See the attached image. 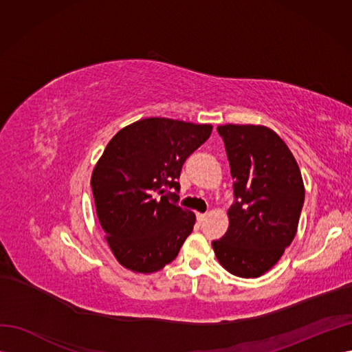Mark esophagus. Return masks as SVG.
Returning <instances> with one entry per match:
<instances>
[{"label":"esophagus","mask_w":352,"mask_h":352,"mask_svg":"<svg viewBox=\"0 0 352 352\" xmlns=\"http://www.w3.org/2000/svg\"><path fill=\"white\" fill-rule=\"evenodd\" d=\"M206 217H207V214H202V212H198L197 214V219H198V221L201 223V221H204L206 220Z\"/></svg>","instance_id":"obj_1"}]
</instances>
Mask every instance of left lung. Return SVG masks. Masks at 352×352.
<instances>
[{
  "label": "left lung",
  "mask_w": 352,
  "mask_h": 352,
  "mask_svg": "<svg viewBox=\"0 0 352 352\" xmlns=\"http://www.w3.org/2000/svg\"><path fill=\"white\" fill-rule=\"evenodd\" d=\"M217 132L235 180V199L228 232L211 245L229 273L258 278L295 238L305 197L302 176L289 148L269 127L225 124Z\"/></svg>",
  "instance_id": "obj_1"
}]
</instances>
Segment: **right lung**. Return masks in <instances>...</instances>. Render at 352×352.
I'll return each mask as SVG.
<instances>
[{"mask_svg":"<svg viewBox=\"0 0 352 352\" xmlns=\"http://www.w3.org/2000/svg\"><path fill=\"white\" fill-rule=\"evenodd\" d=\"M211 131V124L150 117L123 127L105 146L91 186L105 239L123 267L154 273L176 258L195 214L168 189L179 192L184 163Z\"/></svg>","mask_w":352,"mask_h":352,"instance_id":"1","label":"right lung"}]
</instances>
